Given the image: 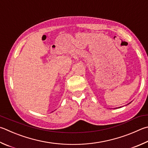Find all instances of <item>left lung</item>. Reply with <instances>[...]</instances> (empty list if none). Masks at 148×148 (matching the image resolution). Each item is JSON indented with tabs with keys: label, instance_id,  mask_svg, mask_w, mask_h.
Returning <instances> with one entry per match:
<instances>
[{
	"label": "left lung",
	"instance_id": "left-lung-1",
	"mask_svg": "<svg viewBox=\"0 0 148 148\" xmlns=\"http://www.w3.org/2000/svg\"><path fill=\"white\" fill-rule=\"evenodd\" d=\"M130 103H131V102H130ZM130 103H128V104H130ZM120 107H119V108H120Z\"/></svg>",
	"mask_w": 148,
	"mask_h": 148
}]
</instances>
